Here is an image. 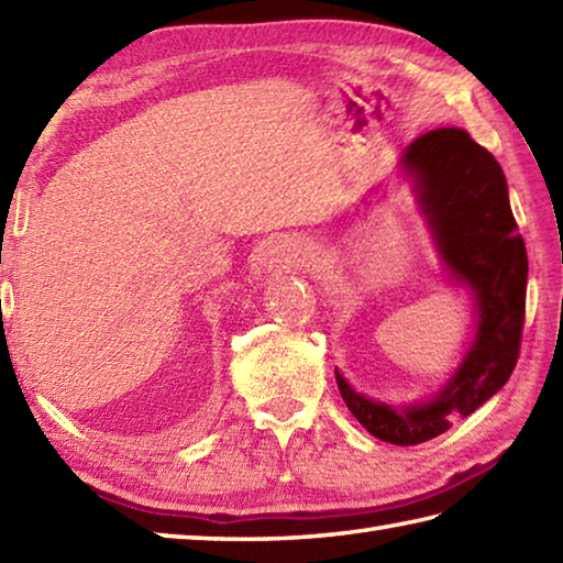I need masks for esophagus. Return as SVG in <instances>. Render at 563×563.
I'll list each match as a JSON object with an SVG mask.
<instances>
[{"label": "esophagus", "mask_w": 563, "mask_h": 563, "mask_svg": "<svg viewBox=\"0 0 563 563\" xmlns=\"http://www.w3.org/2000/svg\"><path fill=\"white\" fill-rule=\"evenodd\" d=\"M307 261H310V251H307V246L300 244V241H278V244H271L266 249V256H263L266 268L275 273L297 271L302 268Z\"/></svg>", "instance_id": "34e87169"}]
</instances>
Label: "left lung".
Returning <instances> with one entry per match:
<instances>
[{
  "label": "left lung",
  "mask_w": 563,
  "mask_h": 563,
  "mask_svg": "<svg viewBox=\"0 0 563 563\" xmlns=\"http://www.w3.org/2000/svg\"><path fill=\"white\" fill-rule=\"evenodd\" d=\"M402 168L415 180L417 202L446 271L473 292L476 336L454 376L429 402L395 407L371 400L334 373L351 415L373 437L415 446L444 434L456 417L478 410L512 376L525 324L527 251L500 163L468 131H427L407 146Z\"/></svg>",
  "instance_id": "left-lung-1"
}]
</instances>
